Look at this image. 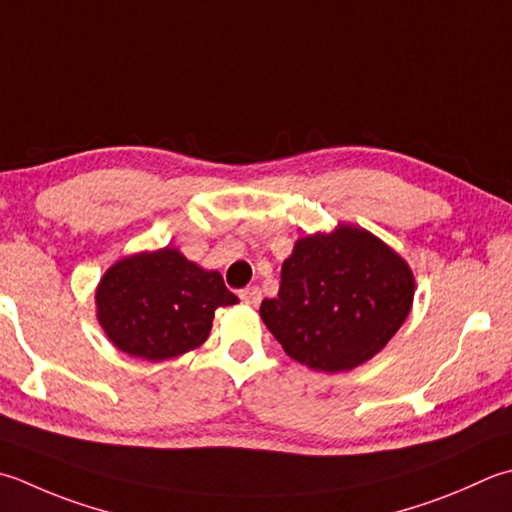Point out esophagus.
I'll return each instance as SVG.
<instances>
[{
    "mask_svg": "<svg viewBox=\"0 0 512 512\" xmlns=\"http://www.w3.org/2000/svg\"><path fill=\"white\" fill-rule=\"evenodd\" d=\"M239 297H242L244 304L257 306L259 302H262V290H259L257 286H248V288L242 290V293H239Z\"/></svg>",
    "mask_w": 512,
    "mask_h": 512,
    "instance_id": "esophagus-1",
    "label": "esophagus"
}]
</instances>
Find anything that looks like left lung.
Masks as SVG:
<instances>
[{
  "instance_id": "8db88e82",
  "label": "left lung",
  "mask_w": 512,
  "mask_h": 512,
  "mask_svg": "<svg viewBox=\"0 0 512 512\" xmlns=\"http://www.w3.org/2000/svg\"><path fill=\"white\" fill-rule=\"evenodd\" d=\"M413 270L364 228L297 239L275 299L259 306L266 328L295 362L342 373L382 350L410 313Z\"/></svg>"
}]
</instances>
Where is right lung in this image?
I'll return each mask as SVG.
<instances>
[{
	"mask_svg": "<svg viewBox=\"0 0 512 512\" xmlns=\"http://www.w3.org/2000/svg\"><path fill=\"white\" fill-rule=\"evenodd\" d=\"M239 299L217 270L162 248L119 259L97 286V319L122 353L162 362L202 346L219 306Z\"/></svg>",
	"mask_w": 512,
	"mask_h": 512,
	"instance_id": "1",
	"label": "right lung"
}]
</instances>
